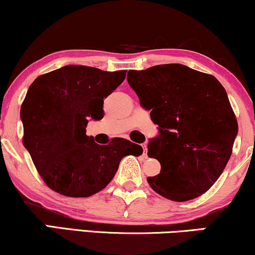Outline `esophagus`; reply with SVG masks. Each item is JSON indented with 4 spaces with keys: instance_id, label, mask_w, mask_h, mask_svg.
Here are the masks:
<instances>
[{
    "instance_id": "esophagus-1",
    "label": "esophagus",
    "mask_w": 255,
    "mask_h": 255,
    "mask_svg": "<svg viewBox=\"0 0 255 255\" xmlns=\"http://www.w3.org/2000/svg\"><path fill=\"white\" fill-rule=\"evenodd\" d=\"M142 148H143V154H142V155H143V157H147V146H146V144H143Z\"/></svg>"
}]
</instances>
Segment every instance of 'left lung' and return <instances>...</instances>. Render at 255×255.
Segmentation results:
<instances>
[{
	"label": "left lung",
	"mask_w": 255,
	"mask_h": 255,
	"mask_svg": "<svg viewBox=\"0 0 255 255\" xmlns=\"http://www.w3.org/2000/svg\"><path fill=\"white\" fill-rule=\"evenodd\" d=\"M127 80L159 126L148 156L161 170L148 176L149 186L179 202L204 194L226 167L238 134L226 90L213 75L179 63L129 70Z\"/></svg>",
	"instance_id": "left-lung-1"
}]
</instances>
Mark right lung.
I'll return each mask as SVG.
<instances>
[{"mask_svg": "<svg viewBox=\"0 0 255 255\" xmlns=\"http://www.w3.org/2000/svg\"><path fill=\"white\" fill-rule=\"evenodd\" d=\"M126 73L64 66L29 87L20 113L23 146L53 191L87 198L112 181L122 157L142 154V147L125 138L98 144L86 135L90 119L104 118V99L124 82Z\"/></svg>", "mask_w": 255, "mask_h": 255, "instance_id": "obj_1", "label": "right lung"}]
</instances>
